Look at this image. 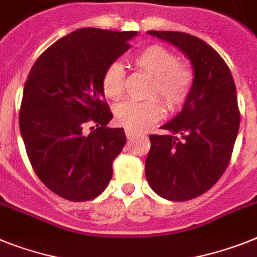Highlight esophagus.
Masks as SVG:
<instances>
[{
    "instance_id": "esophagus-1",
    "label": "esophagus",
    "mask_w": 257,
    "mask_h": 257,
    "mask_svg": "<svg viewBox=\"0 0 257 257\" xmlns=\"http://www.w3.org/2000/svg\"><path fill=\"white\" fill-rule=\"evenodd\" d=\"M124 134H126L127 139H131V138H134V137H135V135H138V134L135 133V131H131V130H124Z\"/></svg>"
}]
</instances>
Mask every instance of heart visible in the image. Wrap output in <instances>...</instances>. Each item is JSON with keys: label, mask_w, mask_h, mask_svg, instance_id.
<instances>
[{"label": "heart", "mask_w": 257, "mask_h": 257, "mask_svg": "<svg viewBox=\"0 0 257 257\" xmlns=\"http://www.w3.org/2000/svg\"><path fill=\"white\" fill-rule=\"evenodd\" d=\"M138 71L152 78L148 88V101H127L114 110L116 123L131 131H142L164 116L160 97L169 110L180 109L188 101L193 85L194 72L185 63L179 61L172 51L163 46H150L134 57ZM126 72L123 65L114 61L106 68L102 76V90L106 98L118 101L123 97Z\"/></svg>", "instance_id": "b5f03b06"}]
</instances>
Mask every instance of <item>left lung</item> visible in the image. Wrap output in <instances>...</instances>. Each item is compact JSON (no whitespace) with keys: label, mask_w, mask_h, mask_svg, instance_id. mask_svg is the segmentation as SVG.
Returning a JSON list of instances; mask_svg holds the SVG:
<instances>
[{"label":"left lung","mask_w":257,"mask_h":257,"mask_svg":"<svg viewBox=\"0 0 257 257\" xmlns=\"http://www.w3.org/2000/svg\"><path fill=\"white\" fill-rule=\"evenodd\" d=\"M179 48L190 60L194 85L177 115L150 135L146 177L156 194L169 201L201 196L230 163L240 124L232 75L217 51L200 38L177 31H147Z\"/></svg>","instance_id":"8db88e82"}]
</instances>
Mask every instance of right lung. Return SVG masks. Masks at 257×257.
<instances>
[{
  "mask_svg": "<svg viewBox=\"0 0 257 257\" xmlns=\"http://www.w3.org/2000/svg\"><path fill=\"white\" fill-rule=\"evenodd\" d=\"M137 35L78 29L44 51L27 76L21 135L40 181L65 200H93L111 180L126 135L106 126L113 114L103 99L102 76Z\"/></svg>",
  "mask_w": 257,
  "mask_h": 257,
  "instance_id": "add662e5",
  "label": "right lung"
}]
</instances>
